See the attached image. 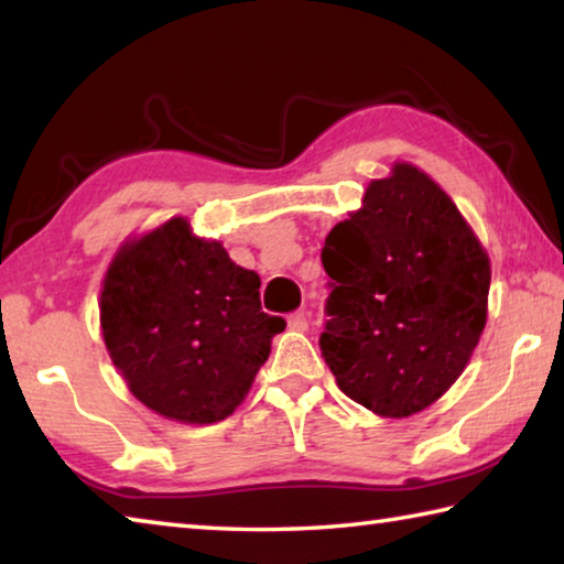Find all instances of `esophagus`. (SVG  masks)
<instances>
[{
  "mask_svg": "<svg viewBox=\"0 0 564 564\" xmlns=\"http://www.w3.org/2000/svg\"><path fill=\"white\" fill-rule=\"evenodd\" d=\"M289 328L291 330H308V318H305L303 311L291 313V316H289Z\"/></svg>",
  "mask_w": 564,
  "mask_h": 564,
  "instance_id": "1",
  "label": "esophagus"
}]
</instances>
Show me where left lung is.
Listing matches in <instances>:
<instances>
[{
  "label": "left lung",
  "instance_id": "8db88e82",
  "mask_svg": "<svg viewBox=\"0 0 564 564\" xmlns=\"http://www.w3.org/2000/svg\"><path fill=\"white\" fill-rule=\"evenodd\" d=\"M321 350L338 388L380 417L447 393L488 321L490 259L453 198L408 161L330 228Z\"/></svg>",
  "mask_w": 564,
  "mask_h": 564
}]
</instances>
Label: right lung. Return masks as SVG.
<instances>
[{
	"mask_svg": "<svg viewBox=\"0 0 564 564\" xmlns=\"http://www.w3.org/2000/svg\"><path fill=\"white\" fill-rule=\"evenodd\" d=\"M261 279L174 216L127 238L101 281L104 346L133 398L176 423H218L243 403L285 321Z\"/></svg>",
	"mask_w": 564,
	"mask_h": 564,
	"instance_id": "add662e5",
	"label": "right lung"
}]
</instances>
